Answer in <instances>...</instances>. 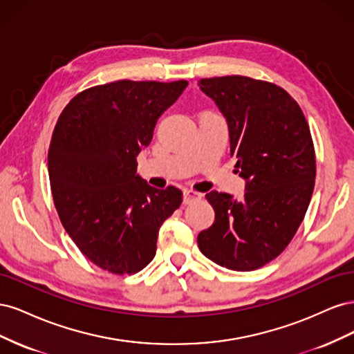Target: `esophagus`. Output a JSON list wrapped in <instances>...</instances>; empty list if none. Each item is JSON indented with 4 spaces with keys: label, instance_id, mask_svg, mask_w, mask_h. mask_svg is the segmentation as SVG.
<instances>
[{
    "label": "esophagus",
    "instance_id": "34e87169",
    "mask_svg": "<svg viewBox=\"0 0 354 354\" xmlns=\"http://www.w3.org/2000/svg\"><path fill=\"white\" fill-rule=\"evenodd\" d=\"M201 194H198V192L195 190H190V189H185L183 190V202L185 203H190L194 201H199L201 199Z\"/></svg>",
    "mask_w": 354,
    "mask_h": 354
}]
</instances>
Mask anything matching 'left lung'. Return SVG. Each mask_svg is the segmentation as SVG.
<instances>
[{
  "mask_svg": "<svg viewBox=\"0 0 354 354\" xmlns=\"http://www.w3.org/2000/svg\"><path fill=\"white\" fill-rule=\"evenodd\" d=\"M198 85L226 118L230 156L246 180L241 201L216 190L205 195L216 221L198 234V246L226 269H260L292 241L312 199L316 155L308 124L276 84L227 75Z\"/></svg>",
  "mask_w": 354,
  "mask_h": 354,
  "instance_id": "left-lung-1",
  "label": "left lung"
}]
</instances>
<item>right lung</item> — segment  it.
Listing matches in <instances>:
<instances>
[{
    "mask_svg": "<svg viewBox=\"0 0 354 354\" xmlns=\"http://www.w3.org/2000/svg\"><path fill=\"white\" fill-rule=\"evenodd\" d=\"M187 81L121 80L78 93L60 113L48 149V177L63 227L103 270L134 274L153 260L158 232L183 201L136 174L158 118Z\"/></svg>",
    "mask_w": 354,
    "mask_h": 354,
    "instance_id": "obj_1",
    "label": "right lung"
}]
</instances>
